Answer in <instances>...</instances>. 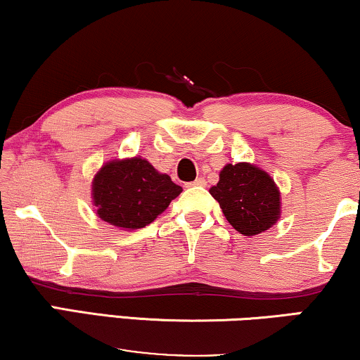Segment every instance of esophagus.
<instances>
[{"label": "esophagus", "mask_w": 360, "mask_h": 360, "mask_svg": "<svg viewBox=\"0 0 360 360\" xmlns=\"http://www.w3.org/2000/svg\"><path fill=\"white\" fill-rule=\"evenodd\" d=\"M189 186H207V182L204 178H197L194 182H189Z\"/></svg>", "instance_id": "obj_1"}]
</instances>
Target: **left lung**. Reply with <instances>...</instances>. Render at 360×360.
<instances>
[{
	"instance_id": "obj_1",
	"label": "left lung",
	"mask_w": 360,
	"mask_h": 360,
	"mask_svg": "<svg viewBox=\"0 0 360 360\" xmlns=\"http://www.w3.org/2000/svg\"><path fill=\"white\" fill-rule=\"evenodd\" d=\"M210 194L229 224L245 236L259 235L281 219V192L274 179L255 165H226Z\"/></svg>"
}]
</instances>
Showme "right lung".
Returning <instances> with one entry per match:
<instances>
[{"mask_svg":"<svg viewBox=\"0 0 360 360\" xmlns=\"http://www.w3.org/2000/svg\"><path fill=\"white\" fill-rule=\"evenodd\" d=\"M181 192L168 174L158 173L140 156L109 161L93 179L96 214L124 230L150 225Z\"/></svg>","mask_w":360,"mask_h":360,"instance_id":"right-lung-1","label":"right lung"}]
</instances>
